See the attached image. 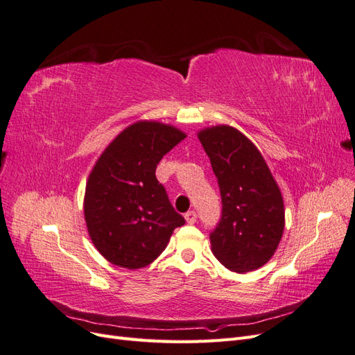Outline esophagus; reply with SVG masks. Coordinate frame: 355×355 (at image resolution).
Returning <instances> with one entry per match:
<instances>
[{
  "mask_svg": "<svg viewBox=\"0 0 355 355\" xmlns=\"http://www.w3.org/2000/svg\"><path fill=\"white\" fill-rule=\"evenodd\" d=\"M185 219H187V222L188 223H196L197 222V213L194 211V210H189V211H187L185 213Z\"/></svg>",
  "mask_w": 355,
  "mask_h": 355,
  "instance_id": "obj_1",
  "label": "esophagus"
}]
</instances>
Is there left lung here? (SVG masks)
Returning <instances> with one entry per match:
<instances>
[{"instance_id": "left-lung-1", "label": "left lung", "mask_w": 355, "mask_h": 355, "mask_svg": "<svg viewBox=\"0 0 355 355\" xmlns=\"http://www.w3.org/2000/svg\"><path fill=\"white\" fill-rule=\"evenodd\" d=\"M222 198L220 219L210 232L211 252L235 272L257 270L271 259L284 230L282 192L256 146L230 125L198 135Z\"/></svg>"}]
</instances>
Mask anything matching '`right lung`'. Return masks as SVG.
Masks as SVG:
<instances>
[{
	"instance_id": "right-lung-1",
	"label": "right lung",
	"mask_w": 355,
	"mask_h": 355,
	"mask_svg": "<svg viewBox=\"0 0 355 355\" xmlns=\"http://www.w3.org/2000/svg\"><path fill=\"white\" fill-rule=\"evenodd\" d=\"M185 135L154 121L127 127L96 163L85 187L90 239L111 263L137 270L163 253L185 219L155 176L157 164Z\"/></svg>"
}]
</instances>
